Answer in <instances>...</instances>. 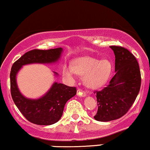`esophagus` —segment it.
I'll return each mask as SVG.
<instances>
[{
	"instance_id": "1",
	"label": "esophagus",
	"mask_w": 150,
	"mask_h": 150,
	"mask_svg": "<svg viewBox=\"0 0 150 150\" xmlns=\"http://www.w3.org/2000/svg\"><path fill=\"white\" fill-rule=\"evenodd\" d=\"M77 96H81V97H84V96H86V93L83 90L81 89V88H79L77 90Z\"/></svg>"
}]
</instances>
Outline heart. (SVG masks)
<instances>
[{"mask_svg": "<svg viewBox=\"0 0 150 150\" xmlns=\"http://www.w3.org/2000/svg\"><path fill=\"white\" fill-rule=\"evenodd\" d=\"M112 73V65L107 60L100 61L90 56L75 59L73 67L65 65L63 74L69 80H74L76 74L84 75V83L90 88H98L108 81Z\"/></svg>", "mask_w": 150, "mask_h": 150, "instance_id": "b5f03b06", "label": "heart"}]
</instances>
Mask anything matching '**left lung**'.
<instances>
[{
  "instance_id": "obj_1",
  "label": "left lung",
  "mask_w": 150,
  "mask_h": 150,
  "mask_svg": "<svg viewBox=\"0 0 150 150\" xmlns=\"http://www.w3.org/2000/svg\"><path fill=\"white\" fill-rule=\"evenodd\" d=\"M115 55V75L108 86L96 91L98 110L94 118L109 122L125 115L132 106L141 86V74L135 56L122 46H109Z\"/></svg>"
}]
</instances>
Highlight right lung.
<instances>
[{"instance_id": "obj_1", "label": "right lung", "mask_w": 150, "mask_h": 150, "mask_svg": "<svg viewBox=\"0 0 150 150\" xmlns=\"http://www.w3.org/2000/svg\"><path fill=\"white\" fill-rule=\"evenodd\" d=\"M62 48L28 51L13 64L10 74L12 99L27 120L38 125L55 124L62 117L67 101L76 94V88L54 82L47 92L39 99L25 97L19 91L16 75L21 67L30 64H51L60 59ZM55 75H58L54 72Z\"/></svg>"}]
</instances>
